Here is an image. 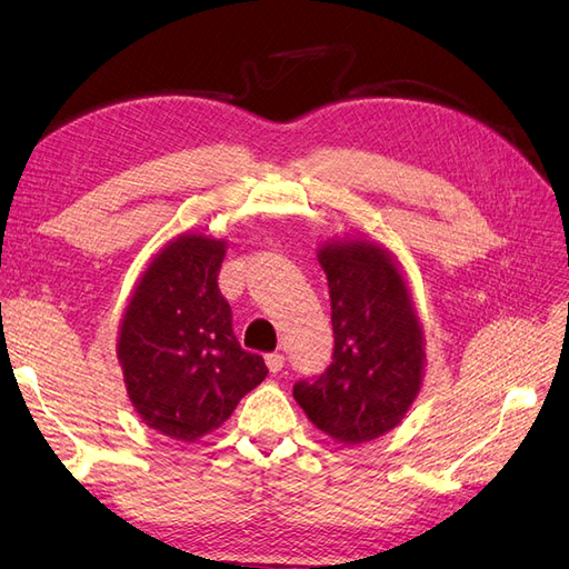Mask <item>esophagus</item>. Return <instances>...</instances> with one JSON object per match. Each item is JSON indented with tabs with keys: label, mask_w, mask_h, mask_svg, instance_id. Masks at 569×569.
Here are the masks:
<instances>
[{
	"label": "esophagus",
	"mask_w": 569,
	"mask_h": 569,
	"mask_svg": "<svg viewBox=\"0 0 569 569\" xmlns=\"http://www.w3.org/2000/svg\"><path fill=\"white\" fill-rule=\"evenodd\" d=\"M266 366L270 372H280L284 368V356L282 353H268L266 356Z\"/></svg>",
	"instance_id": "1"
}]
</instances>
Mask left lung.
I'll return each instance as SVG.
<instances>
[{"instance_id":"left-lung-1","label":"left lung","mask_w":569,"mask_h":569,"mask_svg":"<svg viewBox=\"0 0 569 569\" xmlns=\"http://www.w3.org/2000/svg\"><path fill=\"white\" fill-rule=\"evenodd\" d=\"M318 263L332 301L335 353L295 399L320 432L368 443L399 425L425 377V327L393 253L366 237H332Z\"/></svg>"}]
</instances>
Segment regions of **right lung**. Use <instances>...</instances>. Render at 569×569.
I'll list each match as a JSON object with an SVG mask.
<instances>
[{"instance_id": "1", "label": "right lung", "mask_w": 569, "mask_h": 569, "mask_svg": "<svg viewBox=\"0 0 569 569\" xmlns=\"http://www.w3.org/2000/svg\"><path fill=\"white\" fill-rule=\"evenodd\" d=\"M226 239L184 232L151 256L120 318L116 356L128 399L157 432L192 443L226 422L268 368L232 332L218 289Z\"/></svg>"}]
</instances>
